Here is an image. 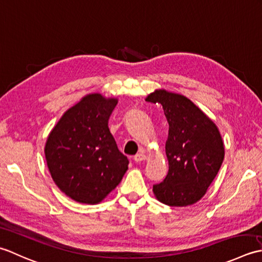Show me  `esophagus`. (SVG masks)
I'll list each match as a JSON object with an SVG mask.
<instances>
[{"label": "esophagus", "mask_w": 262, "mask_h": 262, "mask_svg": "<svg viewBox=\"0 0 262 262\" xmlns=\"http://www.w3.org/2000/svg\"><path fill=\"white\" fill-rule=\"evenodd\" d=\"M145 159H146V156L142 152H139L136 155L135 157H133V161H135L136 163H140L142 161H145Z\"/></svg>", "instance_id": "esophagus-1"}]
</instances>
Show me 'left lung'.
Masks as SVG:
<instances>
[{
	"instance_id": "8db88e82",
	"label": "left lung",
	"mask_w": 262,
	"mask_h": 262,
	"mask_svg": "<svg viewBox=\"0 0 262 262\" xmlns=\"http://www.w3.org/2000/svg\"><path fill=\"white\" fill-rule=\"evenodd\" d=\"M147 101L163 106L168 122L165 145L168 173L152 186L157 200L172 207L195 204L206 194L224 161V142L217 125L185 96L155 90Z\"/></svg>"
}]
</instances>
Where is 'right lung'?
Listing matches in <instances>:
<instances>
[{
	"mask_svg": "<svg viewBox=\"0 0 262 262\" xmlns=\"http://www.w3.org/2000/svg\"><path fill=\"white\" fill-rule=\"evenodd\" d=\"M116 98L89 94L69 108L45 145L52 179L80 204H98L119 185L127 170L126 156L116 146L108 120Z\"/></svg>",
	"mask_w": 262,
	"mask_h": 262,
	"instance_id": "right-lung-1",
	"label": "right lung"
}]
</instances>
